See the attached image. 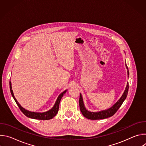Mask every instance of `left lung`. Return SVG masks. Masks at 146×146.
Returning a JSON list of instances; mask_svg holds the SVG:
<instances>
[{
	"label": "left lung",
	"instance_id": "1",
	"mask_svg": "<svg viewBox=\"0 0 146 146\" xmlns=\"http://www.w3.org/2000/svg\"><path fill=\"white\" fill-rule=\"evenodd\" d=\"M125 66L127 69H128V76L129 77V70H128L127 64H125ZM128 89H129V84L128 82L125 90L123 95H122L121 98L114 104V105L112 107H111L110 108L107 110H102L98 112H91L87 110L84 106V102H83L82 95L81 94H80L79 106H80V111L82 114V115H84V117L90 119H105V118H107L110 117H111L117 111V110L122 105V104L125 100V99H126L127 96L128 95Z\"/></svg>",
	"mask_w": 146,
	"mask_h": 146
}]
</instances>
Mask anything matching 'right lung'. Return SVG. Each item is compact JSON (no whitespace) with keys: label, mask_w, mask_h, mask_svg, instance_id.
<instances>
[{"label":"right lung","mask_w":146,"mask_h":146,"mask_svg":"<svg viewBox=\"0 0 146 146\" xmlns=\"http://www.w3.org/2000/svg\"><path fill=\"white\" fill-rule=\"evenodd\" d=\"M12 87H11V81H10V92L11 94V95L13 96V98H14L15 102H16L17 105H18V106L19 107V109L21 110L24 114H25L27 117L31 118H33V119H40V120H47V119H50L51 118H52L54 117H55L56 115V114H57L58 110H59V103L60 101L62 98V96H64V95L66 93V92L67 91V90H65V91H64L62 93H61L58 97L56 102L55 103V105H54V106L52 107V109H51L50 110L46 111V112H43V113H36V112H32L30 111H28L26 109H25L24 108H23L21 106L19 103L17 102V100H16L14 94H13V91L12 90Z\"/></svg>","instance_id":"obj_1"}]
</instances>
